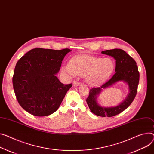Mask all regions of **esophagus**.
Wrapping results in <instances>:
<instances>
[{"mask_svg": "<svg viewBox=\"0 0 154 154\" xmlns=\"http://www.w3.org/2000/svg\"><path fill=\"white\" fill-rule=\"evenodd\" d=\"M73 86H79L81 85V83H79V82H78L75 81L73 83Z\"/></svg>", "mask_w": 154, "mask_h": 154, "instance_id": "34e87169", "label": "esophagus"}]
</instances>
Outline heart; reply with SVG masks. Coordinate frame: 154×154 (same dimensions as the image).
<instances>
[{"mask_svg":"<svg viewBox=\"0 0 154 154\" xmlns=\"http://www.w3.org/2000/svg\"><path fill=\"white\" fill-rule=\"evenodd\" d=\"M115 68L110 58H99L91 55H76L69 63L63 65L62 73L68 77L83 75L85 80L93 86L100 85L112 75Z\"/></svg>","mask_w":154,"mask_h":154,"instance_id":"1","label":"heart"}]
</instances>
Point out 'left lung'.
Listing matches in <instances>:
<instances>
[{
	"instance_id": "left-lung-1",
	"label": "left lung",
	"mask_w": 154,
	"mask_h": 154,
	"mask_svg": "<svg viewBox=\"0 0 154 154\" xmlns=\"http://www.w3.org/2000/svg\"><path fill=\"white\" fill-rule=\"evenodd\" d=\"M102 54L112 57L116 62L115 74L100 87L91 89L86 99L90 110L97 116L111 117L120 113L131 105L134 99L139 81V73L136 62L125 51L115 49L102 52ZM120 81L127 85L129 93L121 103L114 107H102L97 101V97L103 89L109 87Z\"/></svg>"
}]
</instances>
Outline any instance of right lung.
Instances as JSON below:
<instances>
[{
	"instance_id": "obj_1",
	"label": "right lung",
	"mask_w": 154,
	"mask_h": 154,
	"mask_svg": "<svg viewBox=\"0 0 154 154\" xmlns=\"http://www.w3.org/2000/svg\"><path fill=\"white\" fill-rule=\"evenodd\" d=\"M69 49H33L17 63L12 79L17 99L32 115L48 116L56 112L72 84L63 85L57 77Z\"/></svg>"
}]
</instances>
